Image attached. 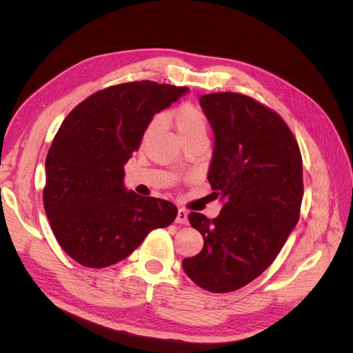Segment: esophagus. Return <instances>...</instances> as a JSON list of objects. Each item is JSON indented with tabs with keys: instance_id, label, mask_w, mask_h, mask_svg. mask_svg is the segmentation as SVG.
Here are the masks:
<instances>
[{
	"instance_id": "obj_1",
	"label": "esophagus",
	"mask_w": 353,
	"mask_h": 353,
	"mask_svg": "<svg viewBox=\"0 0 353 353\" xmlns=\"http://www.w3.org/2000/svg\"><path fill=\"white\" fill-rule=\"evenodd\" d=\"M176 223H183V225H187L188 223V213L184 209H178V215L175 219Z\"/></svg>"
}]
</instances>
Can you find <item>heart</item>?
I'll return each instance as SVG.
<instances>
[{
	"instance_id": "obj_1",
	"label": "heart",
	"mask_w": 353,
	"mask_h": 353,
	"mask_svg": "<svg viewBox=\"0 0 353 353\" xmlns=\"http://www.w3.org/2000/svg\"><path fill=\"white\" fill-rule=\"evenodd\" d=\"M165 122L172 123L178 132V137L183 143L190 140H206L208 137V119L205 113L197 109L193 104H183L175 110L169 112L163 116ZM160 121L154 119L145 128L143 135V144L148 143V140L159 131Z\"/></svg>"
}]
</instances>
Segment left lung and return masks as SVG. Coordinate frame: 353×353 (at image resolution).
Here are the masks:
<instances>
[{"mask_svg":"<svg viewBox=\"0 0 353 353\" xmlns=\"http://www.w3.org/2000/svg\"><path fill=\"white\" fill-rule=\"evenodd\" d=\"M199 101L215 138L208 178L222 209L213 219L188 215L205 244L183 268L205 290L228 293L268 268L294 230L302 156L285 122L253 99L216 92Z\"/></svg>","mask_w":353,"mask_h":353,"instance_id":"8db88e82","label":"left lung"}]
</instances>
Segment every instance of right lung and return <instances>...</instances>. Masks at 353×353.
<instances>
[{
	"label": "right lung",
	"instance_id": "obj_1",
	"mask_svg": "<svg viewBox=\"0 0 353 353\" xmlns=\"http://www.w3.org/2000/svg\"><path fill=\"white\" fill-rule=\"evenodd\" d=\"M188 92L138 81L92 94L74 108L48 150L44 208L52 232L72 259L104 268L128 258L178 209L126 190L125 163L138 150L153 116Z\"/></svg>",
	"mask_w": 353,
	"mask_h": 353
}]
</instances>
